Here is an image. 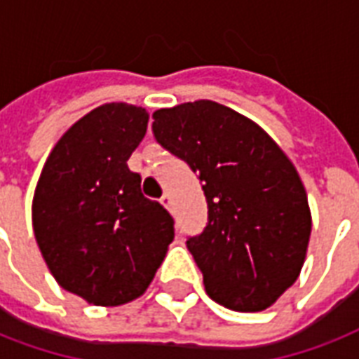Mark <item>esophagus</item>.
Returning <instances> with one entry per match:
<instances>
[{"label": "esophagus", "instance_id": "1", "mask_svg": "<svg viewBox=\"0 0 359 359\" xmlns=\"http://www.w3.org/2000/svg\"><path fill=\"white\" fill-rule=\"evenodd\" d=\"M161 205L165 207V209H171L172 207V200H171V194H163V196H161Z\"/></svg>", "mask_w": 359, "mask_h": 359}]
</instances>
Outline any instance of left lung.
Segmentation results:
<instances>
[{
    "label": "left lung",
    "instance_id": "obj_1",
    "mask_svg": "<svg viewBox=\"0 0 359 359\" xmlns=\"http://www.w3.org/2000/svg\"><path fill=\"white\" fill-rule=\"evenodd\" d=\"M152 118L156 140L203 182L209 222L187 245L207 294L238 312L266 310L301 274L312 230L291 159L262 127L213 100Z\"/></svg>",
    "mask_w": 359,
    "mask_h": 359
}]
</instances>
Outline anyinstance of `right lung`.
<instances>
[{
  "mask_svg": "<svg viewBox=\"0 0 359 359\" xmlns=\"http://www.w3.org/2000/svg\"><path fill=\"white\" fill-rule=\"evenodd\" d=\"M148 112L108 102L58 139L32 201L36 241L53 278L95 306L144 293L175 238L172 217L140 192L127 167L144 139Z\"/></svg>",
  "mask_w": 359,
  "mask_h": 359,
  "instance_id": "right-lung-1",
  "label": "right lung"
}]
</instances>
